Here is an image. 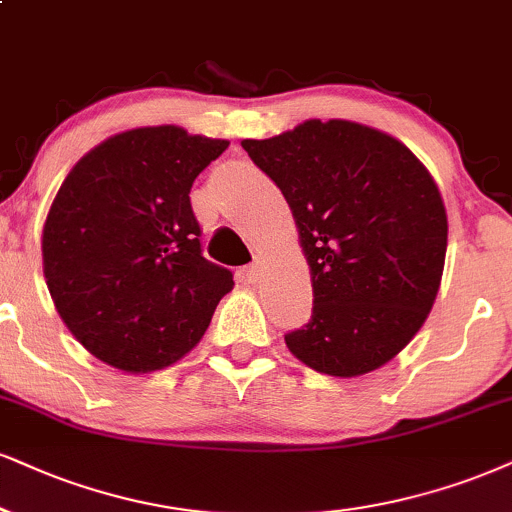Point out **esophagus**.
<instances>
[{
  "label": "esophagus",
  "instance_id": "obj_1",
  "mask_svg": "<svg viewBox=\"0 0 512 512\" xmlns=\"http://www.w3.org/2000/svg\"><path fill=\"white\" fill-rule=\"evenodd\" d=\"M242 280L246 282V285H254V282L258 280V275H261V266H258V263H251V266H246V268H242Z\"/></svg>",
  "mask_w": 512,
  "mask_h": 512
}]
</instances>
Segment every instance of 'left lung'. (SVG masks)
I'll use <instances>...</instances> for the list:
<instances>
[{"mask_svg": "<svg viewBox=\"0 0 512 512\" xmlns=\"http://www.w3.org/2000/svg\"><path fill=\"white\" fill-rule=\"evenodd\" d=\"M242 147L285 194L311 266L313 313L285 334L313 370L380 368L425 323L444 273L446 208L413 151L351 121H306Z\"/></svg>", "mask_w": 512, "mask_h": 512, "instance_id": "8db88e82", "label": "left lung"}]
</instances>
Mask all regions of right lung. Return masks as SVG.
I'll return each mask as SVG.
<instances>
[{
    "label": "right lung",
    "instance_id": "right-lung-1",
    "mask_svg": "<svg viewBox=\"0 0 512 512\" xmlns=\"http://www.w3.org/2000/svg\"><path fill=\"white\" fill-rule=\"evenodd\" d=\"M227 144L175 125L137 128L63 180L42 232L44 277L63 323L99 361L125 372L180 361L235 285L201 254L189 201Z\"/></svg>",
    "mask_w": 512,
    "mask_h": 512
}]
</instances>
